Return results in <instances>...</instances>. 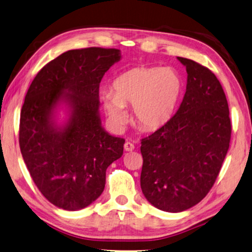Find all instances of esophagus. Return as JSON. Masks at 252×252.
I'll use <instances>...</instances> for the list:
<instances>
[{
    "mask_svg": "<svg viewBox=\"0 0 252 252\" xmlns=\"http://www.w3.org/2000/svg\"><path fill=\"white\" fill-rule=\"evenodd\" d=\"M134 150V144L131 143V142H126L125 143V151L126 152H131V151Z\"/></svg>",
    "mask_w": 252,
    "mask_h": 252,
    "instance_id": "esophagus-1",
    "label": "esophagus"
}]
</instances>
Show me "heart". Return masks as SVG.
Returning <instances> with one entry per match:
<instances>
[{
    "instance_id": "1",
    "label": "heart",
    "mask_w": 252,
    "mask_h": 252,
    "mask_svg": "<svg viewBox=\"0 0 252 252\" xmlns=\"http://www.w3.org/2000/svg\"><path fill=\"white\" fill-rule=\"evenodd\" d=\"M184 82L171 67L134 68L113 81V93L104 91L102 102L116 127L127 120L126 107L133 106L134 120L144 130H157L173 117Z\"/></svg>"
}]
</instances>
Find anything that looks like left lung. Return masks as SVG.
<instances>
[{
	"label": "left lung",
	"mask_w": 252,
	"mask_h": 252,
	"mask_svg": "<svg viewBox=\"0 0 252 252\" xmlns=\"http://www.w3.org/2000/svg\"><path fill=\"white\" fill-rule=\"evenodd\" d=\"M186 67V93L165 126L142 139L141 189L158 209L181 213L212 189L229 149V108L208 68L177 57Z\"/></svg>",
	"instance_id": "obj_1"
}]
</instances>
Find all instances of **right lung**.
<instances>
[{"mask_svg":"<svg viewBox=\"0 0 252 252\" xmlns=\"http://www.w3.org/2000/svg\"><path fill=\"white\" fill-rule=\"evenodd\" d=\"M120 59L114 48L68 50L39 70L25 95L21 152L40 193L58 208L93 204L108 166L122 157L125 139L104 130L99 111L100 81Z\"/></svg>","mask_w":252,"mask_h":252,"instance_id":"add662e5","label":"right lung"}]
</instances>
